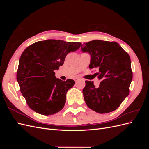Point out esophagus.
I'll return each instance as SVG.
<instances>
[{"label":"esophagus","instance_id":"esophagus-1","mask_svg":"<svg viewBox=\"0 0 149 149\" xmlns=\"http://www.w3.org/2000/svg\"><path fill=\"white\" fill-rule=\"evenodd\" d=\"M79 79H80L79 78H76L74 79V81H78V80H79Z\"/></svg>","mask_w":149,"mask_h":149}]
</instances>
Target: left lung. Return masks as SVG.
<instances>
[{
	"label": "left lung",
	"instance_id": "obj_1",
	"mask_svg": "<svg viewBox=\"0 0 149 149\" xmlns=\"http://www.w3.org/2000/svg\"><path fill=\"white\" fill-rule=\"evenodd\" d=\"M83 52L91 55L89 68L96 69L100 86L86 81L83 89L88 107L100 114L108 113L119 107L129 95L132 80L131 61L128 53L115 42L95 40L84 43Z\"/></svg>",
	"mask_w": 149,
	"mask_h": 149
}]
</instances>
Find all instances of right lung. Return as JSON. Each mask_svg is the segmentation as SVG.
Wrapping results in <instances>:
<instances>
[{
	"mask_svg": "<svg viewBox=\"0 0 149 149\" xmlns=\"http://www.w3.org/2000/svg\"><path fill=\"white\" fill-rule=\"evenodd\" d=\"M79 42L47 40L33 43L22 53L17 72L20 91L31 109L48 116L63 108L73 79L56 78L54 70L64 63L66 55L77 50Z\"/></svg>",
	"mask_w": 149,
	"mask_h": 149,
	"instance_id": "obj_1",
	"label": "right lung"
}]
</instances>
